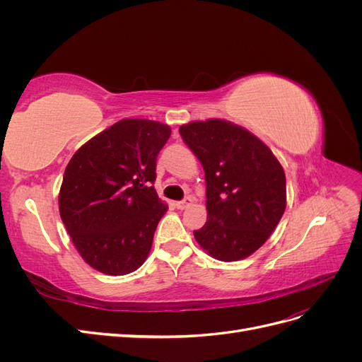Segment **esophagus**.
<instances>
[{
  "instance_id": "34e87169",
  "label": "esophagus",
  "mask_w": 362,
  "mask_h": 362,
  "mask_svg": "<svg viewBox=\"0 0 362 362\" xmlns=\"http://www.w3.org/2000/svg\"><path fill=\"white\" fill-rule=\"evenodd\" d=\"M192 202V198H184L182 201H177L175 202V206L178 208V210H184V208H187Z\"/></svg>"
}]
</instances>
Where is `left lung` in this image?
<instances>
[{"instance_id":"1","label":"left lung","mask_w":362,"mask_h":362,"mask_svg":"<svg viewBox=\"0 0 362 362\" xmlns=\"http://www.w3.org/2000/svg\"><path fill=\"white\" fill-rule=\"evenodd\" d=\"M180 134L205 172L208 221L193 231L196 242L226 262L254 254L286 210L279 161L259 139L226 120L192 122Z\"/></svg>"}]
</instances>
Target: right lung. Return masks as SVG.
<instances>
[{"label": "right lung", "mask_w": 362, "mask_h": 362, "mask_svg": "<svg viewBox=\"0 0 362 362\" xmlns=\"http://www.w3.org/2000/svg\"><path fill=\"white\" fill-rule=\"evenodd\" d=\"M170 128L124 119L75 152L59 196L60 217L87 264L128 275L144 264L168 205L154 189Z\"/></svg>", "instance_id": "add662e5"}]
</instances>
